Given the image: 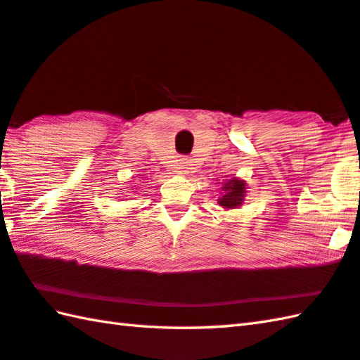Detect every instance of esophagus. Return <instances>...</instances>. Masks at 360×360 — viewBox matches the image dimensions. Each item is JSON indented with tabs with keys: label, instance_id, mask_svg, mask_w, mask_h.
I'll return each instance as SVG.
<instances>
[{
	"label": "esophagus",
	"instance_id": "1",
	"mask_svg": "<svg viewBox=\"0 0 360 360\" xmlns=\"http://www.w3.org/2000/svg\"><path fill=\"white\" fill-rule=\"evenodd\" d=\"M190 160L188 159H179L178 162H176V170H178V173H182V174H187L188 170H190Z\"/></svg>",
	"mask_w": 360,
	"mask_h": 360
}]
</instances>
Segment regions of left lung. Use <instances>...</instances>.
I'll return each mask as SVG.
<instances>
[{
    "label": "left lung",
    "mask_w": 360,
    "mask_h": 360,
    "mask_svg": "<svg viewBox=\"0 0 360 360\" xmlns=\"http://www.w3.org/2000/svg\"><path fill=\"white\" fill-rule=\"evenodd\" d=\"M221 193L220 198H218V204L223 209L231 210L237 209L242 206L245 201V196L248 193V187H246V182L237 176H232L231 179H226L221 184Z\"/></svg>",
    "instance_id": "1"
}]
</instances>
